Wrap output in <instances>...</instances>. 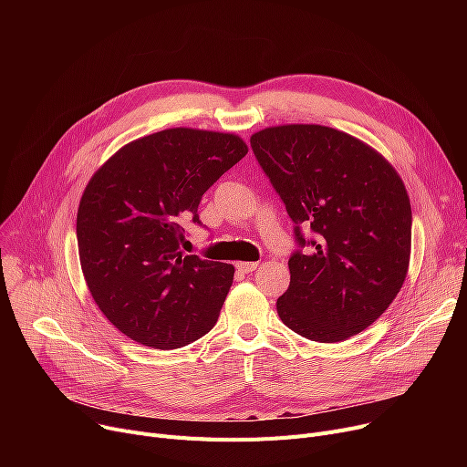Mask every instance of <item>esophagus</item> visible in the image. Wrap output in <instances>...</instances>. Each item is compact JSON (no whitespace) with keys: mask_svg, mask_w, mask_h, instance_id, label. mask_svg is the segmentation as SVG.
I'll use <instances>...</instances> for the list:
<instances>
[{"mask_svg":"<svg viewBox=\"0 0 467 467\" xmlns=\"http://www.w3.org/2000/svg\"><path fill=\"white\" fill-rule=\"evenodd\" d=\"M236 268L244 275H250L257 268V263L255 261H240V263H236Z\"/></svg>","mask_w":467,"mask_h":467,"instance_id":"obj_1","label":"esophagus"}]
</instances>
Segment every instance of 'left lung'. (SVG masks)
<instances>
[{
	"mask_svg": "<svg viewBox=\"0 0 467 467\" xmlns=\"http://www.w3.org/2000/svg\"><path fill=\"white\" fill-rule=\"evenodd\" d=\"M250 141L296 223L299 250L287 261L280 320L317 342L358 335L382 316L407 276L412 213L401 178L373 147L322 125L271 127Z\"/></svg>",
	"mask_w": 467,
	"mask_h": 467,
	"instance_id": "1",
	"label": "left lung"
}]
</instances>
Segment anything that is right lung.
Instances as JSON below:
<instances>
[{"instance_id": "obj_1", "label": "right lung", "mask_w": 467, "mask_h": 467, "mask_svg": "<svg viewBox=\"0 0 467 467\" xmlns=\"http://www.w3.org/2000/svg\"><path fill=\"white\" fill-rule=\"evenodd\" d=\"M234 134L168 129L127 143L90 178L78 210L81 268L94 303L140 345L171 350L206 335L234 266L185 255L180 221L246 157Z\"/></svg>"}]
</instances>
